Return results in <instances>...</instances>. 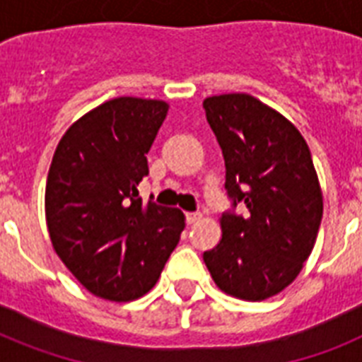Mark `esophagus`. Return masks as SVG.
<instances>
[{
  "label": "esophagus",
  "mask_w": 362,
  "mask_h": 362,
  "mask_svg": "<svg viewBox=\"0 0 362 362\" xmlns=\"http://www.w3.org/2000/svg\"><path fill=\"white\" fill-rule=\"evenodd\" d=\"M203 216L199 214V212H187L186 214V221H187V226H193V223H197L199 220H201Z\"/></svg>",
  "instance_id": "1"
}]
</instances>
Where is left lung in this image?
<instances>
[{
	"instance_id": "left-lung-1",
	"label": "left lung",
	"mask_w": 362,
	"mask_h": 362,
	"mask_svg": "<svg viewBox=\"0 0 362 362\" xmlns=\"http://www.w3.org/2000/svg\"><path fill=\"white\" fill-rule=\"evenodd\" d=\"M203 107L226 159L227 193L247 209L221 216L204 264L223 293L264 300L293 284L314 250L320 178L304 136L272 107L247 93L212 95Z\"/></svg>"
}]
</instances>
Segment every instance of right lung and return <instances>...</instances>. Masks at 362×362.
<instances>
[{"instance_id": "obj_1", "label": "right lung", "mask_w": 362, "mask_h": 362, "mask_svg": "<svg viewBox=\"0 0 362 362\" xmlns=\"http://www.w3.org/2000/svg\"><path fill=\"white\" fill-rule=\"evenodd\" d=\"M167 112L159 99H110L71 124L54 152L45 192L50 242L105 300L146 295L186 227L180 210L142 203L136 189Z\"/></svg>"}]
</instances>
